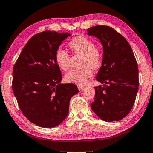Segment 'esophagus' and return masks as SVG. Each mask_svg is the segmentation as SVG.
<instances>
[{
  "mask_svg": "<svg viewBox=\"0 0 153 153\" xmlns=\"http://www.w3.org/2000/svg\"><path fill=\"white\" fill-rule=\"evenodd\" d=\"M77 86H78V88H79V91H81L83 88H84V86H82V85H78Z\"/></svg>",
  "mask_w": 153,
  "mask_h": 153,
  "instance_id": "34e87169",
  "label": "esophagus"
}]
</instances>
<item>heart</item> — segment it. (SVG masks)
<instances>
[{
    "label": "heart",
    "instance_id": "b5f03b06",
    "mask_svg": "<svg viewBox=\"0 0 153 153\" xmlns=\"http://www.w3.org/2000/svg\"><path fill=\"white\" fill-rule=\"evenodd\" d=\"M68 47L74 54H82V69H73L66 74L65 79L67 82L78 85H83L93 76V69L100 67L102 62V53L94 42L85 36H76L68 42ZM55 62L63 71L69 67V54L66 51L59 48L55 53Z\"/></svg>",
    "mask_w": 153,
    "mask_h": 153
}]
</instances>
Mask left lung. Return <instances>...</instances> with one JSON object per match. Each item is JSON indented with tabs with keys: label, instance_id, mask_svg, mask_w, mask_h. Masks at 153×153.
Here are the masks:
<instances>
[{
	"label": "left lung",
	"instance_id": "8db88e82",
	"mask_svg": "<svg viewBox=\"0 0 153 153\" xmlns=\"http://www.w3.org/2000/svg\"><path fill=\"white\" fill-rule=\"evenodd\" d=\"M87 32L103 46L102 66L96 79L104 85L94 87L91 108L105 121H119L131 111L139 90L136 59L128 42L112 27L97 25Z\"/></svg>",
	"mask_w": 153,
	"mask_h": 153
}]
</instances>
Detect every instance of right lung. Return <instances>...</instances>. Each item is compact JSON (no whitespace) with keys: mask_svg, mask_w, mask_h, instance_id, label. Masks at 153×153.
Masks as SVG:
<instances>
[{"mask_svg":"<svg viewBox=\"0 0 153 153\" xmlns=\"http://www.w3.org/2000/svg\"><path fill=\"white\" fill-rule=\"evenodd\" d=\"M71 36L46 30L34 34L14 65L12 88L22 114L34 125L52 128L67 117L71 97L79 90L72 83L61 84L55 62L62 41Z\"/></svg>","mask_w":153,"mask_h":153,"instance_id":"right-lung-1","label":"right lung"}]
</instances>
